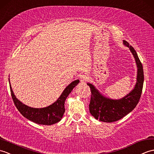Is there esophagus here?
Returning a JSON list of instances; mask_svg holds the SVG:
<instances>
[{
    "label": "esophagus",
    "instance_id": "34e87169",
    "mask_svg": "<svg viewBox=\"0 0 154 154\" xmlns=\"http://www.w3.org/2000/svg\"><path fill=\"white\" fill-rule=\"evenodd\" d=\"M88 78H89V76H88V75L86 74H82L80 76V82H81V83H82V84H84L86 81H88Z\"/></svg>",
    "mask_w": 154,
    "mask_h": 154
}]
</instances>
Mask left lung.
I'll list each match as a JSON object with an SVG mask.
<instances>
[{
    "mask_svg": "<svg viewBox=\"0 0 154 154\" xmlns=\"http://www.w3.org/2000/svg\"><path fill=\"white\" fill-rule=\"evenodd\" d=\"M123 43L131 50L138 68L137 81L134 90L121 100H115L104 97L91 84H87L91 93L89 105L90 112L95 119L102 122H112L123 118L136 107L141 97L144 84L142 64L134 49L126 41L123 40Z\"/></svg>",
    "mask_w": 154,
    "mask_h": 154,
    "instance_id": "1",
    "label": "left lung"
}]
</instances>
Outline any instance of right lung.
<instances>
[{
    "instance_id": "add662e5",
    "label": "right lung",
    "mask_w": 154,
    "mask_h": 154,
    "mask_svg": "<svg viewBox=\"0 0 154 154\" xmlns=\"http://www.w3.org/2000/svg\"><path fill=\"white\" fill-rule=\"evenodd\" d=\"M79 80L72 82L65 88V90L63 91L59 98L54 103L47 107L40 109L32 108L23 104L14 94L12 87L10 86V80L9 84L14 103L18 110L23 117L37 124L51 125L57 123L61 120L64 112H65L64 102H65L66 99L72 90H73V88L79 83Z\"/></svg>"
}]
</instances>
